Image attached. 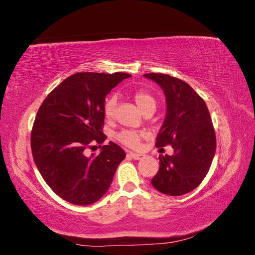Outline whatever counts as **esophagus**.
Masks as SVG:
<instances>
[{
  "instance_id": "esophagus-1",
  "label": "esophagus",
  "mask_w": 255,
  "mask_h": 255,
  "mask_svg": "<svg viewBox=\"0 0 255 255\" xmlns=\"http://www.w3.org/2000/svg\"><path fill=\"white\" fill-rule=\"evenodd\" d=\"M128 154H129V155H130V157L134 158V159H136V160H138V159H141V158H143V157H144V154H141V153H134V152H129Z\"/></svg>"
}]
</instances>
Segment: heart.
Masks as SVG:
<instances>
[{
    "instance_id": "1",
    "label": "heart",
    "mask_w": 255,
    "mask_h": 255,
    "mask_svg": "<svg viewBox=\"0 0 255 255\" xmlns=\"http://www.w3.org/2000/svg\"><path fill=\"white\" fill-rule=\"evenodd\" d=\"M134 101L137 104V106L142 111V113L145 110L151 109V107L155 109V104H156L155 99H154L149 92H146L144 90H138L135 92ZM117 103H118L117 95H112L106 98L103 105V114L106 119L111 120L115 117L116 106H117ZM144 134H145L144 132H138V130L123 129L117 134V139L121 143L129 146V148L137 149L140 146L141 139L144 136Z\"/></svg>"
}]
</instances>
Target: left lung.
<instances>
[{
	"mask_svg": "<svg viewBox=\"0 0 255 255\" xmlns=\"http://www.w3.org/2000/svg\"><path fill=\"white\" fill-rule=\"evenodd\" d=\"M144 78L164 90L166 118L156 137L157 148L171 144L173 155H159V170L151 183L161 194L181 196L198 187L206 176L216 151V135L204 100L187 83L168 74Z\"/></svg>",
	"mask_w": 255,
	"mask_h": 255,
	"instance_id": "obj_1",
	"label": "left lung"
}]
</instances>
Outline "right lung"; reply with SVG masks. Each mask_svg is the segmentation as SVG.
Masks as SVG:
<instances>
[{
  "label": "right lung",
  "instance_id": "add662e5",
  "mask_svg": "<svg viewBox=\"0 0 255 255\" xmlns=\"http://www.w3.org/2000/svg\"><path fill=\"white\" fill-rule=\"evenodd\" d=\"M128 73L81 72L54 88L38 110L30 134L34 161L57 196L76 205L97 202L109 190L126 152L114 142L99 155L88 154L92 141L102 143L105 97ZM101 146V145H100Z\"/></svg>",
  "mask_w": 255,
  "mask_h": 255
}]
</instances>
